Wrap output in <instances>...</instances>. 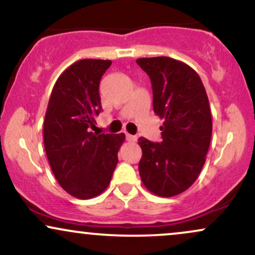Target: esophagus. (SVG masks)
Here are the masks:
<instances>
[{
	"instance_id": "obj_1",
	"label": "esophagus",
	"mask_w": 255,
	"mask_h": 255,
	"mask_svg": "<svg viewBox=\"0 0 255 255\" xmlns=\"http://www.w3.org/2000/svg\"><path fill=\"white\" fill-rule=\"evenodd\" d=\"M126 139H127V141L129 142H135L137 137L135 135H130V134H126Z\"/></svg>"
}]
</instances>
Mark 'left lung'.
I'll list each match as a JSON object with an SVG mask.
<instances>
[{
  "mask_svg": "<svg viewBox=\"0 0 255 255\" xmlns=\"http://www.w3.org/2000/svg\"><path fill=\"white\" fill-rule=\"evenodd\" d=\"M136 63L151 79L154 114L164 120L160 144L139 137L140 177L153 194L175 197L195 182L206 160L212 135L209 98L188 64L166 56L137 58Z\"/></svg>",
  "mask_w": 255,
  "mask_h": 255,
  "instance_id": "left-lung-1",
  "label": "left lung"
}]
</instances>
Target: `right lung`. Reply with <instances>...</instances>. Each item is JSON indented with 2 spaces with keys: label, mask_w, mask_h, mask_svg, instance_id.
<instances>
[{
  "label": "right lung",
  "mask_w": 255,
  "mask_h": 255,
  "mask_svg": "<svg viewBox=\"0 0 255 255\" xmlns=\"http://www.w3.org/2000/svg\"><path fill=\"white\" fill-rule=\"evenodd\" d=\"M110 66V60L93 58L71 64L55 83L46 108L43 137L49 164L60 186L78 199L107 189L126 139L124 133L91 131L102 110L99 81Z\"/></svg>",
  "instance_id": "add662e5"
}]
</instances>
